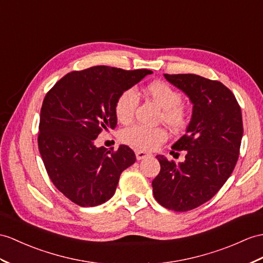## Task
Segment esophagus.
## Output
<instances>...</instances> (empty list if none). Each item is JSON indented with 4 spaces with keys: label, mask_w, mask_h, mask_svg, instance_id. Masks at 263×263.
I'll return each mask as SVG.
<instances>
[{
    "label": "esophagus",
    "mask_w": 263,
    "mask_h": 263,
    "mask_svg": "<svg viewBox=\"0 0 263 263\" xmlns=\"http://www.w3.org/2000/svg\"><path fill=\"white\" fill-rule=\"evenodd\" d=\"M135 154H136V158L138 159V161H140V159L146 158V157H148V156H151V155H152L151 153L143 152V151H136V152H135Z\"/></svg>",
    "instance_id": "obj_1"
}]
</instances>
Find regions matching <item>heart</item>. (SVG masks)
I'll return each instance as SVG.
<instances>
[{"label":"heart","mask_w":263,"mask_h":263,"mask_svg":"<svg viewBox=\"0 0 263 263\" xmlns=\"http://www.w3.org/2000/svg\"><path fill=\"white\" fill-rule=\"evenodd\" d=\"M146 93L162 108L159 119L163 120L173 132L183 130L190 120L189 108L182 104V95L167 82L154 81L145 88ZM138 98L133 89L121 92L115 101V115L121 124L130 123L137 107ZM163 127H146L133 125L121 133L123 142L139 149L149 151L155 148L166 139Z\"/></svg>","instance_id":"obj_1"}]
</instances>
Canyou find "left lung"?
Instances as JSON below:
<instances>
[{"label":"left lung","instance_id":"8db88e82","mask_svg":"<svg viewBox=\"0 0 263 263\" xmlns=\"http://www.w3.org/2000/svg\"><path fill=\"white\" fill-rule=\"evenodd\" d=\"M164 77L187 95L193 114L185 135L172 146L185 151V161L176 164L157 155L161 171L152 182L153 193L162 206L186 212L211 200L232 174L243 135L242 114L220 81L192 73Z\"/></svg>","mask_w":263,"mask_h":263}]
</instances>
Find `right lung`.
<instances>
[{
	"mask_svg": "<svg viewBox=\"0 0 263 263\" xmlns=\"http://www.w3.org/2000/svg\"><path fill=\"white\" fill-rule=\"evenodd\" d=\"M153 73L147 69L124 70L96 66L71 71L43 99L37 145L54 186L80 206H97L115 194L119 176L136 161L126 145L96 147L102 130L117 126L118 96Z\"/></svg>",
	"mask_w": 263,
	"mask_h": 263,
	"instance_id": "add662e5",
	"label": "right lung"
}]
</instances>
